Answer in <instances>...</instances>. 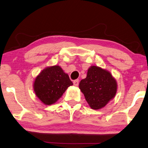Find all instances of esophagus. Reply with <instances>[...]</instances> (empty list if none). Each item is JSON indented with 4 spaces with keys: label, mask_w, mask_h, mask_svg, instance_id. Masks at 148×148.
Listing matches in <instances>:
<instances>
[{
    "label": "esophagus",
    "mask_w": 148,
    "mask_h": 148,
    "mask_svg": "<svg viewBox=\"0 0 148 148\" xmlns=\"http://www.w3.org/2000/svg\"><path fill=\"white\" fill-rule=\"evenodd\" d=\"M78 82H79V80H78V79H77V80H75L73 81V84H74L75 86H78Z\"/></svg>",
    "instance_id": "obj_1"
}]
</instances>
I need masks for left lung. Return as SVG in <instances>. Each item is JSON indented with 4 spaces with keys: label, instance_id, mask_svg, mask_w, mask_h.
<instances>
[{
    "label": "left lung",
    "instance_id": "obj_1",
    "mask_svg": "<svg viewBox=\"0 0 148 148\" xmlns=\"http://www.w3.org/2000/svg\"><path fill=\"white\" fill-rule=\"evenodd\" d=\"M79 88L92 109L99 110L115 96L117 84L109 71L92 66L87 77L80 81Z\"/></svg>",
    "mask_w": 148,
    "mask_h": 148
}]
</instances>
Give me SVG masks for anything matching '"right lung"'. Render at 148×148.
<instances>
[{
    "instance_id": "1",
    "label": "right lung",
    "mask_w": 148,
    "mask_h": 148,
    "mask_svg": "<svg viewBox=\"0 0 148 148\" xmlns=\"http://www.w3.org/2000/svg\"><path fill=\"white\" fill-rule=\"evenodd\" d=\"M73 85L68 75L60 66L45 68L36 77L34 89L35 94L45 105L55 103L67 89Z\"/></svg>"
}]
</instances>
